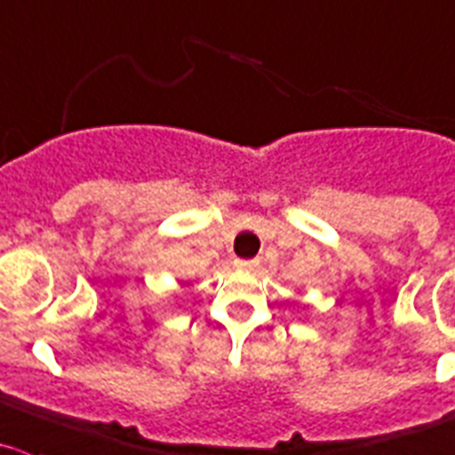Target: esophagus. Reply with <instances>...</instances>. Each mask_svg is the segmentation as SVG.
Listing matches in <instances>:
<instances>
[{
	"mask_svg": "<svg viewBox=\"0 0 455 455\" xmlns=\"http://www.w3.org/2000/svg\"><path fill=\"white\" fill-rule=\"evenodd\" d=\"M235 267L255 268V267H258V262H255V259H235Z\"/></svg>",
	"mask_w": 455,
	"mask_h": 455,
	"instance_id": "1",
	"label": "esophagus"
}]
</instances>
